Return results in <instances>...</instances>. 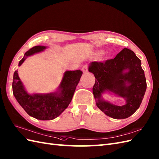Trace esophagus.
<instances>
[{"mask_svg": "<svg viewBox=\"0 0 159 159\" xmlns=\"http://www.w3.org/2000/svg\"><path fill=\"white\" fill-rule=\"evenodd\" d=\"M82 71L84 72V73H86L88 72V65H84V66L82 67Z\"/></svg>", "mask_w": 159, "mask_h": 159, "instance_id": "obj_1", "label": "esophagus"}]
</instances>
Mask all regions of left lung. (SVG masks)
<instances>
[{"instance_id":"1","label":"left lung","mask_w":159,"mask_h":159,"mask_svg":"<svg viewBox=\"0 0 159 159\" xmlns=\"http://www.w3.org/2000/svg\"><path fill=\"white\" fill-rule=\"evenodd\" d=\"M126 69L129 71L124 73L123 71ZM88 70L96 78L92 91L96 106L107 116L125 119L140 107L146 90V82L141 61L132 50L125 48L114 59L92 62ZM106 90L125 98L126 104L121 107L104 102L101 95Z\"/></svg>"}]
</instances>
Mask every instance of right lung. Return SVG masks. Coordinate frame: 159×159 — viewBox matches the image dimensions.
I'll return each mask as SVG.
<instances>
[{"instance_id": "1", "label": "right lung", "mask_w": 159, "mask_h": 159, "mask_svg": "<svg viewBox=\"0 0 159 159\" xmlns=\"http://www.w3.org/2000/svg\"><path fill=\"white\" fill-rule=\"evenodd\" d=\"M45 48L44 46H36L30 48L19 61V66L27 57ZM82 75V71L80 70L67 71L64 73L58 92L47 94L30 95L24 90L16 70L13 75V93L19 104L29 115L40 120L54 119L63 113L71 102Z\"/></svg>"}]
</instances>
